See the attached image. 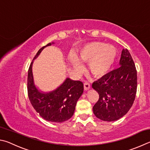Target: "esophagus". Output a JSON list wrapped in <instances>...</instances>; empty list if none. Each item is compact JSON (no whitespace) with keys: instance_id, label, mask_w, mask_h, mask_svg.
<instances>
[{"instance_id":"34e87169","label":"esophagus","mask_w":150,"mask_h":150,"mask_svg":"<svg viewBox=\"0 0 150 150\" xmlns=\"http://www.w3.org/2000/svg\"><path fill=\"white\" fill-rule=\"evenodd\" d=\"M83 86H84V90H88L91 87V84L88 82H86L84 83H83Z\"/></svg>"}]
</instances>
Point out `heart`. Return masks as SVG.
<instances>
[{"instance_id":"obj_1","label":"heart","mask_w":150,"mask_h":150,"mask_svg":"<svg viewBox=\"0 0 150 150\" xmlns=\"http://www.w3.org/2000/svg\"><path fill=\"white\" fill-rule=\"evenodd\" d=\"M117 49L111 45L94 41L85 45L78 53V60L88 63V70L93 76L99 78L108 72L117 56ZM71 62L78 72L83 70L82 65L72 57Z\"/></svg>"}]
</instances>
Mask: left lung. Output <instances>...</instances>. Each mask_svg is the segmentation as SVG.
<instances>
[{"instance_id": "1", "label": "left lung", "mask_w": 150, "mask_h": 150, "mask_svg": "<svg viewBox=\"0 0 150 150\" xmlns=\"http://www.w3.org/2000/svg\"><path fill=\"white\" fill-rule=\"evenodd\" d=\"M120 65L92 83L99 94L98 101L93 107V113L104 121H114L124 116L135 99L137 71L127 49L122 51Z\"/></svg>"}]
</instances>
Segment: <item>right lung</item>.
Listing matches in <instances>:
<instances>
[{
    "label": "right lung",
    "instance_id": "add662e5",
    "mask_svg": "<svg viewBox=\"0 0 150 150\" xmlns=\"http://www.w3.org/2000/svg\"><path fill=\"white\" fill-rule=\"evenodd\" d=\"M48 43L39 50L33 60L40 54ZM32 64L31 62L28 74V98L34 109L45 120L50 122H62L70 119L74 112L76 103L83 91V83L67 78L56 90L49 93H41L33 83Z\"/></svg>",
    "mask_w": 150,
    "mask_h": 150
}]
</instances>
